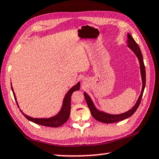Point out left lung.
Here are the masks:
<instances>
[{"mask_svg": "<svg viewBox=\"0 0 159 159\" xmlns=\"http://www.w3.org/2000/svg\"><path fill=\"white\" fill-rule=\"evenodd\" d=\"M127 38H128L127 39L128 47H129V49L134 53V54L136 55V57H137V59L139 60V62L141 75H142V91H141V94L139 95V97L137 101L135 103L134 106L131 108L129 110H128V111L119 115L109 114V113H106L105 112L100 111V110H98L96 107L95 106L94 103H93L90 97L86 93L84 92L85 99L86 100L87 105L89 107V110L92 116L95 118V120H97L98 121L101 122L102 123H114V122H119V121L123 120L125 119H127V118L131 117V116H132L136 112V110H137L139 105L141 102V100H142L143 90H144V89H145L146 70H145L144 64H143V59L142 52H141L140 48L139 47V45L137 44V42H135V40L133 39L132 35H131L129 33L127 34Z\"/></svg>", "mask_w": 159, "mask_h": 159, "instance_id": "left-lung-1", "label": "left lung"}]
</instances>
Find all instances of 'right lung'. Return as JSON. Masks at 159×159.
Returning <instances> with one entry per match:
<instances>
[{
    "mask_svg": "<svg viewBox=\"0 0 159 159\" xmlns=\"http://www.w3.org/2000/svg\"><path fill=\"white\" fill-rule=\"evenodd\" d=\"M80 82H78L76 84L74 85L71 89H70L68 93L65 95V97L63 100V103L62 106L60 111L57 113L56 115L53 116L52 117L49 118H34L32 117H30V116L25 115L24 112H22V110L20 109L21 112L22 113L25 117L27 118V120L31 121V122L36 123L37 125L45 126V127H58L64 125L65 122H66L67 120L69 119L70 116V97H71L72 93H74L75 90H79L80 89ZM11 89L12 93H13L15 100L17 102V106L19 107L18 103L17 102V98L16 96V94H15V92L12 89V84H11Z\"/></svg>",
    "mask_w": 159,
    "mask_h": 159,
    "instance_id": "add662e5",
    "label": "right lung"
}]
</instances>
